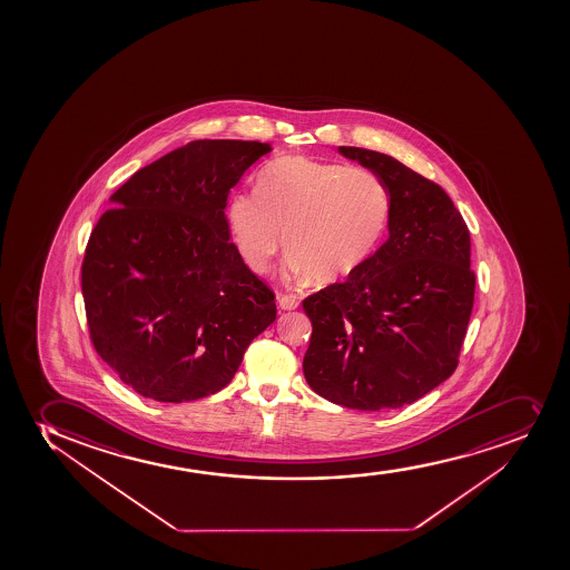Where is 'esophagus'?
I'll list each match as a JSON object with an SVG mask.
<instances>
[{
    "label": "esophagus",
    "instance_id": "esophagus-1",
    "mask_svg": "<svg viewBox=\"0 0 570 570\" xmlns=\"http://www.w3.org/2000/svg\"><path fill=\"white\" fill-rule=\"evenodd\" d=\"M276 301H278V308L281 311H295L299 306V301L294 295H278Z\"/></svg>",
    "mask_w": 570,
    "mask_h": 570
}]
</instances>
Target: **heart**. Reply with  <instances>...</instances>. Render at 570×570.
<instances>
[{
    "instance_id": "b5f03b06",
    "label": "heart",
    "mask_w": 570,
    "mask_h": 570,
    "mask_svg": "<svg viewBox=\"0 0 570 570\" xmlns=\"http://www.w3.org/2000/svg\"><path fill=\"white\" fill-rule=\"evenodd\" d=\"M392 197L365 167L306 158L271 161L256 178V194L227 203L233 243L254 273H267L284 239L289 278L314 275L322 284L362 269L386 233Z\"/></svg>"
}]
</instances>
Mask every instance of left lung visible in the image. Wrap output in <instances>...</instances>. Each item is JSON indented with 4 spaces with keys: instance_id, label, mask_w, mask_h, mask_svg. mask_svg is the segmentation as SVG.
<instances>
[{
    "instance_id": "1",
    "label": "left lung",
    "mask_w": 570,
    "mask_h": 570,
    "mask_svg": "<svg viewBox=\"0 0 570 570\" xmlns=\"http://www.w3.org/2000/svg\"><path fill=\"white\" fill-rule=\"evenodd\" d=\"M392 197L387 240L348 281L303 301L320 397L355 411L414 403L452 376L474 303L471 235L441 186L387 154L338 147Z\"/></svg>"
}]
</instances>
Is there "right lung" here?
Returning a JSON list of instances; mask_svg holds the SVG:
<instances>
[{"mask_svg": "<svg viewBox=\"0 0 570 570\" xmlns=\"http://www.w3.org/2000/svg\"><path fill=\"white\" fill-rule=\"evenodd\" d=\"M269 142L203 139L110 196L82 262L90 337L124 384L159 403L220 392L276 318L275 295L232 243L229 191Z\"/></svg>", "mask_w": 570, "mask_h": 570, "instance_id": "add662e5", "label": "right lung"}]
</instances>
